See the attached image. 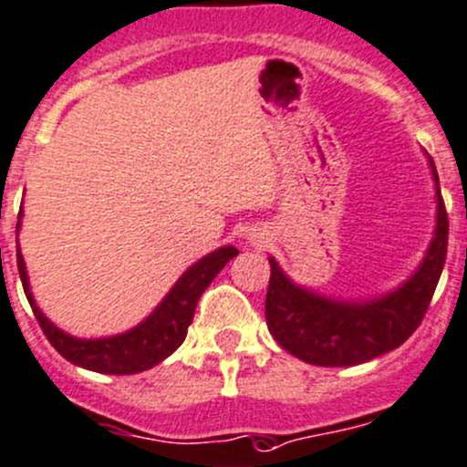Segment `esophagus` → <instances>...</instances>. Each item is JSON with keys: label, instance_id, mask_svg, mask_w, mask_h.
I'll use <instances>...</instances> for the list:
<instances>
[{"label": "esophagus", "instance_id": "esophagus-1", "mask_svg": "<svg viewBox=\"0 0 467 467\" xmlns=\"http://www.w3.org/2000/svg\"><path fill=\"white\" fill-rule=\"evenodd\" d=\"M253 244H262V237H257L255 234V237H253Z\"/></svg>", "mask_w": 467, "mask_h": 467}]
</instances>
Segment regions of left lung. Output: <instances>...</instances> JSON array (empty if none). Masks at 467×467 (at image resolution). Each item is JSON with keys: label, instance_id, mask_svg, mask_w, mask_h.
<instances>
[{"label": "left lung", "instance_id": "1", "mask_svg": "<svg viewBox=\"0 0 467 467\" xmlns=\"http://www.w3.org/2000/svg\"><path fill=\"white\" fill-rule=\"evenodd\" d=\"M429 166L436 180V233L418 271L392 292L368 301L321 296L292 283L278 262L269 257L271 278L265 315L269 333L285 351L319 368H348L388 354L415 333L441 280L450 234L431 157Z\"/></svg>", "mask_w": 467, "mask_h": 467}]
</instances>
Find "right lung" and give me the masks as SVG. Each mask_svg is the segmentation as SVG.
Here are the masks:
<instances>
[{
	"label": "right lung",
	"instance_id": "right-lung-1",
	"mask_svg": "<svg viewBox=\"0 0 467 467\" xmlns=\"http://www.w3.org/2000/svg\"><path fill=\"white\" fill-rule=\"evenodd\" d=\"M22 216V212H20ZM20 230V223H17ZM234 246L216 248L214 253L198 260L196 265L189 266L178 283L173 285L164 301L146 317L139 326L125 330L120 335L99 339H81L63 333L61 328L52 324L47 317L36 306L34 294L29 289V278H26V266L22 260V253L17 248V271H20L22 287H25L26 301L43 328L45 337L49 339L54 348L72 365L90 369L99 374H139L155 368L161 360L169 358L175 348L187 337V328L196 312V303L201 294L210 287L212 280L216 278L221 269L237 255Z\"/></svg>",
	"mask_w": 467,
	"mask_h": 467
}]
</instances>
